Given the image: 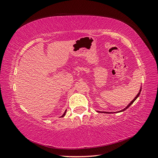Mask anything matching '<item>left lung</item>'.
Wrapping results in <instances>:
<instances>
[{"instance_id": "8db88e82", "label": "left lung", "mask_w": 158, "mask_h": 158, "mask_svg": "<svg viewBox=\"0 0 158 158\" xmlns=\"http://www.w3.org/2000/svg\"><path fill=\"white\" fill-rule=\"evenodd\" d=\"M141 90H142V87L140 88V89H139V92H138V94H137V95L136 96V97H135L134 99H133V100L131 101V102H130V103H129V104L127 106H126L125 108H124V109H123V110H120V111H118V112H123L124 110H127V109H128V108L130 106V105H131L132 104V103L135 101H136V99H137V98L139 97V94H140V92H141ZM97 112H102V113H107V114H109V113H112V112H104V111H98V110H97Z\"/></svg>"}]
</instances>
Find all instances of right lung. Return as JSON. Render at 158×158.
<instances>
[{
  "label": "right lung",
  "mask_w": 158,
  "mask_h": 158,
  "mask_svg": "<svg viewBox=\"0 0 158 158\" xmlns=\"http://www.w3.org/2000/svg\"><path fill=\"white\" fill-rule=\"evenodd\" d=\"M66 112H67V110H65V111L64 112V114H63L60 117H64L65 115V113H66Z\"/></svg>",
  "instance_id": "1"
}]
</instances>
